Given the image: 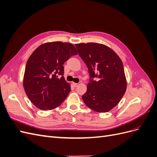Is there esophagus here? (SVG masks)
Returning <instances> with one entry per match:
<instances>
[{"label": "esophagus", "mask_w": 157, "mask_h": 157, "mask_svg": "<svg viewBox=\"0 0 157 157\" xmlns=\"http://www.w3.org/2000/svg\"><path fill=\"white\" fill-rule=\"evenodd\" d=\"M73 86H74V87H77V86H78V84H77V83H75V82H73Z\"/></svg>", "instance_id": "esophagus-1"}]
</instances>
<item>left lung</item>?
Segmentation results:
<instances>
[{
    "instance_id": "obj_1",
    "label": "left lung",
    "mask_w": 157,
    "mask_h": 157,
    "mask_svg": "<svg viewBox=\"0 0 157 157\" xmlns=\"http://www.w3.org/2000/svg\"><path fill=\"white\" fill-rule=\"evenodd\" d=\"M75 46L90 74L86 92L82 96L84 103L96 112L109 111L120 102L126 90L121 58L104 44L88 42Z\"/></svg>"
}]
</instances>
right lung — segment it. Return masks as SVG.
Instances as JSON below:
<instances>
[{"label":"right lung","instance_id":"1","mask_svg":"<svg viewBox=\"0 0 157 157\" xmlns=\"http://www.w3.org/2000/svg\"><path fill=\"white\" fill-rule=\"evenodd\" d=\"M77 54L72 44L59 41L44 43L33 52L25 66L23 87L37 108L50 110L63 102L71 91L63 76V63Z\"/></svg>","mask_w":157,"mask_h":157}]
</instances>
